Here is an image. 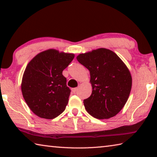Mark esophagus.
<instances>
[{
    "label": "esophagus",
    "mask_w": 157,
    "mask_h": 157,
    "mask_svg": "<svg viewBox=\"0 0 157 157\" xmlns=\"http://www.w3.org/2000/svg\"><path fill=\"white\" fill-rule=\"evenodd\" d=\"M78 88H72V92L73 93H76L77 91H78Z\"/></svg>",
    "instance_id": "esophagus-1"
}]
</instances>
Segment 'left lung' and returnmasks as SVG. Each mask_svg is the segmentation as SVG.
<instances>
[{
    "label": "left lung",
    "mask_w": 157,
    "mask_h": 157,
    "mask_svg": "<svg viewBox=\"0 0 157 157\" xmlns=\"http://www.w3.org/2000/svg\"><path fill=\"white\" fill-rule=\"evenodd\" d=\"M76 59L90 74L93 90L83 100L86 111L98 119L114 117L124 107L131 90L132 77L126 64L106 48L80 54Z\"/></svg>",
    "instance_id": "left-lung-1"
}]
</instances>
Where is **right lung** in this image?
Listing matches in <instances>:
<instances>
[{"label":"right lung","instance_id":"1","mask_svg":"<svg viewBox=\"0 0 157 157\" xmlns=\"http://www.w3.org/2000/svg\"><path fill=\"white\" fill-rule=\"evenodd\" d=\"M74 55L50 49L31 60L24 72L21 92L25 102L36 115L55 119L64 112L71 90L62 75Z\"/></svg>","mask_w":157,"mask_h":157}]
</instances>
